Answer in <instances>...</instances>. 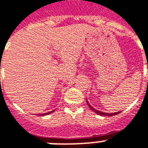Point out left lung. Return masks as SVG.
<instances>
[{"mask_svg": "<svg viewBox=\"0 0 148 148\" xmlns=\"http://www.w3.org/2000/svg\"><path fill=\"white\" fill-rule=\"evenodd\" d=\"M86 101H87V103H88V106H89V108L92 109V111H94L96 114L99 115V116H115V115H117L118 113L120 112H112V113H108V112H104L99 111V110L94 109L91 105L89 104V102L88 101V99H86Z\"/></svg>", "mask_w": 148, "mask_h": 148, "instance_id": "1", "label": "left lung"}]
</instances>
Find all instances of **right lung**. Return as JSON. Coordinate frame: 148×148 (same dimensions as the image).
Segmentation results:
<instances>
[{"mask_svg":"<svg viewBox=\"0 0 148 148\" xmlns=\"http://www.w3.org/2000/svg\"><path fill=\"white\" fill-rule=\"evenodd\" d=\"M54 112V110H53V111H50V112H47V113H43V114H40V115H39V116H47V115L50 114V113H52V112Z\"/></svg>","mask_w":148,"mask_h":148,"instance_id":"1","label":"right lung"}]
</instances>
